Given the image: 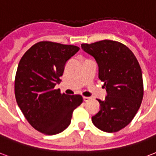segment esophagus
I'll return each mask as SVG.
<instances>
[{
	"label": "esophagus",
	"instance_id": "1",
	"mask_svg": "<svg viewBox=\"0 0 156 156\" xmlns=\"http://www.w3.org/2000/svg\"><path fill=\"white\" fill-rule=\"evenodd\" d=\"M90 99H91V98H89V97H83V101H89Z\"/></svg>",
	"mask_w": 156,
	"mask_h": 156
}]
</instances>
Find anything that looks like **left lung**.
<instances>
[{"label":"left lung","instance_id":"1","mask_svg":"<svg viewBox=\"0 0 156 156\" xmlns=\"http://www.w3.org/2000/svg\"><path fill=\"white\" fill-rule=\"evenodd\" d=\"M98 65V78L107 95L100 110L92 117L96 127L116 132L130 123L139 110L144 94L142 73L136 58L128 47L113 40L82 44Z\"/></svg>","mask_w":156,"mask_h":156}]
</instances>
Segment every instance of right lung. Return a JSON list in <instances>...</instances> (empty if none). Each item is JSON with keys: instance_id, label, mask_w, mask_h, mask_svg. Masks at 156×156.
Returning <instances> with one entry per match:
<instances>
[{"instance_id": "obj_1", "label": "right lung", "mask_w": 156, "mask_h": 156, "mask_svg": "<svg viewBox=\"0 0 156 156\" xmlns=\"http://www.w3.org/2000/svg\"><path fill=\"white\" fill-rule=\"evenodd\" d=\"M78 46L41 41L25 52L15 79L17 104L33 127L45 135H55L70 124L73 112L83 102L81 95L61 94L55 89L67 61Z\"/></svg>"}]
</instances>
